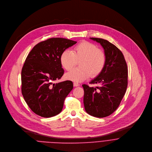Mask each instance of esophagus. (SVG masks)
Masks as SVG:
<instances>
[{"instance_id": "34e87169", "label": "esophagus", "mask_w": 152, "mask_h": 152, "mask_svg": "<svg viewBox=\"0 0 152 152\" xmlns=\"http://www.w3.org/2000/svg\"><path fill=\"white\" fill-rule=\"evenodd\" d=\"M74 87H78V86H80V84H78L77 83H74Z\"/></svg>"}]
</instances>
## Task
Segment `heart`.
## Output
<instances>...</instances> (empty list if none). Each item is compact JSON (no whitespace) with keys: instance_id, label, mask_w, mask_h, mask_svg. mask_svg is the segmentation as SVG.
Here are the masks:
<instances>
[{"instance_id":"1","label":"heart","mask_w":152,"mask_h":152,"mask_svg":"<svg viewBox=\"0 0 152 152\" xmlns=\"http://www.w3.org/2000/svg\"><path fill=\"white\" fill-rule=\"evenodd\" d=\"M80 60L79 66L65 74L66 80L75 83L82 82L91 75L96 77L103 70L106 61L104 52L97 47L87 41H84L75 46L72 51L66 50L60 56L62 66L69 71L75 66L77 61Z\"/></svg>"}]
</instances>
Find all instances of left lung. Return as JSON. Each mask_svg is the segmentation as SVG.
<instances>
[{
  "label": "left lung",
  "instance_id": "obj_1",
  "mask_svg": "<svg viewBox=\"0 0 152 152\" xmlns=\"http://www.w3.org/2000/svg\"><path fill=\"white\" fill-rule=\"evenodd\" d=\"M90 39L100 44L106 61L101 73L90 82L100 86L83 85L84 105L88 114L102 118L111 114L119 106L127 87L128 70L123 54L117 47L105 39Z\"/></svg>",
  "mask_w": 152,
  "mask_h": 152
}]
</instances>
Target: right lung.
<instances>
[{"mask_svg":"<svg viewBox=\"0 0 152 152\" xmlns=\"http://www.w3.org/2000/svg\"><path fill=\"white\" fill-rule=\"evenodd\" d=\"M77 42L53 38L36 45L28 54L21 72L22 93L31 110L43 117L60 113L64 102L73 88L71 81L58 83L64 69L61 53Z\"/></svg>","mask_w":152,"mask_h":152,"instance_id":"add662e5","label":"right lung"}]
</instances>
